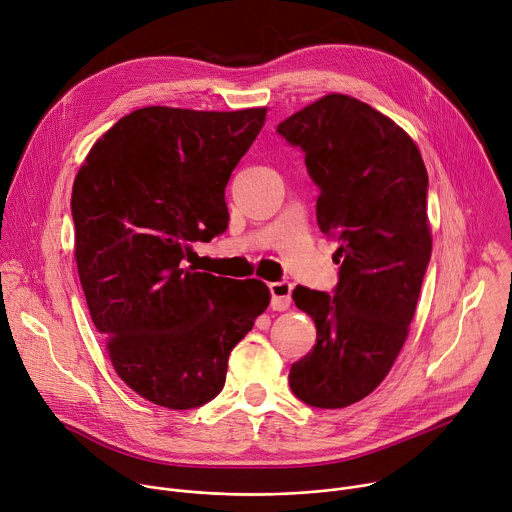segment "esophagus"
Here are the masks:
<instances>
[{
    "mask_svg": "<svg viewBox=\"0 0 512 512\" xmlns=\"http://www.w3.org/2000/svg\"><path fill=\"white\" fill-rule=\"evenodd\" d=\"M271 308L273 310H288L292 302V284L290 282H273L269 284Z\"/></svg>",
    "mask_w": 512,
    "mask_h": 512,
    "instance_id": "34e87169",
    "label": "esophagus"
}]
</instances>
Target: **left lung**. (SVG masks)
Here are the masks:
<instances>
[{
	"label": "left lung",
	"mask_w": 512,
	"mask_h": 512,
	"mask_svg": "<svg viewBox=\"0 0 512 512\" xmlns=\"http://www.w3.org/2000/svg\"><path fill=\"white\" fill-rule=\"evenodd\" d=\"M277 134L298 147L318 188L316 220L339 243L333 294L298 286L316 345L290 367L308 406L345 408L388 376L431 259L429 175L412 138L371 106L331 94L296 112Z\"/></svg>",
	"instance_id": "1"
}]
</instances>
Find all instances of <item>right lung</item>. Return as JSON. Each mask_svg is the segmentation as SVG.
Wrapping results in <instances>:
<instances>
[{
  "mask_svg": "<svg viewBox=\"0 0 512 512\" xmlns=\"http://www.w3.org/2000/svg\"><path fill=\"white\" fill-rule=\"evenodd\" d=\"M265 114L136 110L75 177V259L91 320L116 374L159 406L190 410L216 398L232 347L269 304L259 280L185 263L192 243L224 232V188Z\"/></svg>",
  "mask_w": 512,
  "mask_h": 512,
  "instance_id": "1",
  "label": "right lung"
}]
</instances>
